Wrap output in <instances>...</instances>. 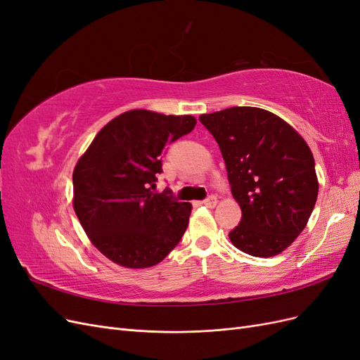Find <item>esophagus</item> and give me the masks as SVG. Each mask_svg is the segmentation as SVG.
<instances>
[{
	"label": "esophagus",
	"mask_w": 360,
	"mask_h": 360,
	"mask_svg": "<svg viewBox=\"0 0 360 360\" xmlns=\"http://www.w3.org/2000/svg\"><path fill=\"white\" fill-rule=\"evenodd\" d=\"M202 204H204L205 207H209V209H214L216 204H217V198L214 197V195H210L209 198H205V200L202 201Z\"/></svg>",
	"instance_id": "34e87169"
}]
</instances>
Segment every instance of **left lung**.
Here are the masks:
<instances>
[{
    "label": "left lung",
    "instance_id": "8db88e82",
    "mask_svg": "<svg viewBox=\"0 0 360 360\" xmlns=\"http://www.w3.org/2000/svg\"><path fill=\"white\" fill-rule=\"evenodd\" d=\"M221 148L242 221L228 234L252 257H275L307 226L319 195L312 151L276 114L234 106L200 115Z\"/></svg>",
    "mask_w": 360,
    "mask_h": 360
}]
</instances>
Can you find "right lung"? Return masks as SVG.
<instances>
[{
    "mask_svg": "<svg viewBox=\"0 0 360 360\" xmlns=\"http://www.w3.org/2000/svg\"><path fill=\"white\" fill-rule=\"evenodd\" d=\"M197 118L147 110L101 129L73 169V209L90 242L127 269L159 264L177 246L192 205L153 193L160 155L192 132Z\"/></svg>",
    "mask_w": 360,
    "mask_h": 360,
    "instance_id": "1",
    "label": "right lung"
}]
</instances>
